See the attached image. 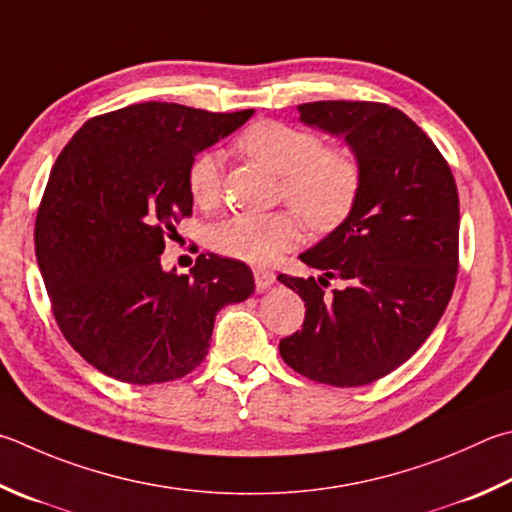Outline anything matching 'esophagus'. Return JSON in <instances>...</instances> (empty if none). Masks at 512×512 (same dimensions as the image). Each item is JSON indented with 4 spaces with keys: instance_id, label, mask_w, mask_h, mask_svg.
Returning a JSON list of instances; mask_svg holds the SVG:
<instances>
[{
    "instance_id": "34e87169",
    "label": "esophagus",
    "mask_w": 512,
    "mask_h": 512,
    "mask_svg": "<svg viewBox=\"0 0 512 512\" xmlns=\"http://www.w3.org/2000/svg\"><path fill=\"white\" fill-rule=\"evenodd\" d=\"M253 275H255V286L259 288V291H266V288H271L277 280V275L271 271V268H255Z\"/></svg>"
}]
</instances>
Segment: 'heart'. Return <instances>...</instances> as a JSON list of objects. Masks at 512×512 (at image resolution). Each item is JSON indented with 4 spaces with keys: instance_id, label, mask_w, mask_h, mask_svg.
I'll list each match as a JSON object with an SVG mask.
<instances>
[{
    "instance_id": "obj_1",
    "label": "heart",
    "mask_w": 512,
    "mask_h": 512,
    "mask_svg": "<svg viewBox=\"0 0 512 512\" xmlns=\"http://www.w3.org/2000/svg\"><path fill=\"white\" fill-rule=\"evenodd\" d=\"M237 147L268 170L282 174L277 197L293 210L232 215L208 230V244L219 255L248 264H268L302 237V220L315 232H329L356 208L362 170L356 156L327 147L311 129L264 118L237 136ZM194 206L212 208L221 197V170L215 152H201L185 170Z\"/></svg>"
}]
</instances>
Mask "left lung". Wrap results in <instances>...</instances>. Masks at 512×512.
I'll list each match as a JSON object with an SVG mask.
<instances>
[{"label":"left lung","instance_id":"left-lung-1","mask_svg":"<svg viewBox=\"0 0 512 512\" xmlns=\"http://www.w3.org/2000/svg\"><path fill=\"white\" fill-rule=\"evenodd\" d=\"M300 118L345 136L362 170L356 208L300 255L324 275L277 280L302 297V331L280 340L297 374L360 387L392 374L439 324L459 271V192L432 138L401 109L369 100L300 105ZM343 286L327 292L328 282Z\"/></svg>","mask_w":512,"mask_h":512}]
</instances>
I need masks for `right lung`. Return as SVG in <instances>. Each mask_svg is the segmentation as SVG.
Returning <instances> with one entry per match:
<instances>
[{"label":"right lung","mask_w":512,"mask_h":512,"mask_svg":"<svg viewBox=\"0 0 512 512\" xmlns=\"http://www.w3.org/2000/svg\"><path fill=\"white\" fill-rule=\"evenodd\" d=\"M250 116L141 102L87 120L60 152L35 257L62 336L102 374L129 385L183 378L206 358L221 306L255 291L237 259L199 255L190 275L165 273L159 259L192 215L194 154Z\"/></svg>","instance_id":"right-lung-1"}]
</instances>
